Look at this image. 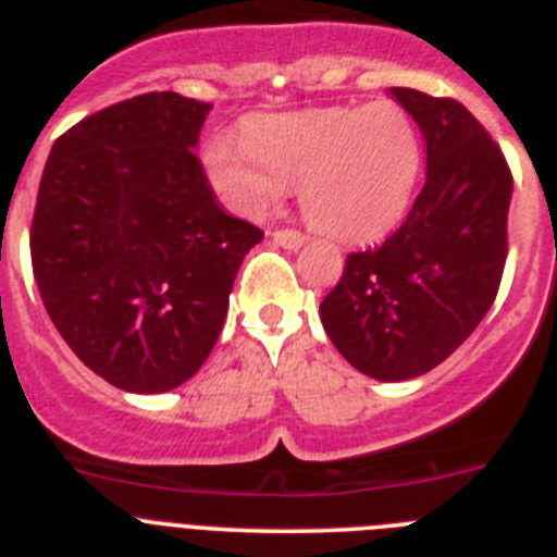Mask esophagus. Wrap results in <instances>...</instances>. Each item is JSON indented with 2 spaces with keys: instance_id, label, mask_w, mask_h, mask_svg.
<instances>
[{
  "instance_id": "1",
  "label": "esophagus",
  "mask_w": 557,
  "mask_h": 557,
  "mask_svg": "<svg viewBox=\"0 0 557 557\" xmlns=\"http://www.w3.org/2000/svg\"><path fill=\"white\" fill-rule=\"evenodd\" d=\"M270 236H273L275 245H282V248H287V250H298L304 243H307V236H304L301 231H293V228H278V231H273Z\"/></svg>"
}]
</instances>
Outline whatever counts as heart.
Returning a JSON list of instances; mask_svg holds the SVG:
<instances>
[{
	"instance_id": "obj_1",
	"label": "heart",
	"mask_w": 557,
	"mask_h": 557,
	"mask_svg": "<svg viewBox=\"0 0 557 557\" xmlns=\"http://www.w3.org/2000/svg\"><path fill=\"white\" fill-rule=\"evenodd\" d=\"M209 186L228 209L264 214L301 186L304 218L339 243H373L407 218L424 147L398 102L329 106L256 116L243 139L218 133L200 152Z\"/></svg>"
}]
</instances>
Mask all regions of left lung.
Masks as SVG:
<instances>
[{"label":"left lung","instance_id":"8db88e82","mask_svg":"<svg viewBox=\"0 0 557 557\" xmlns=\"http://www.w3.org/2000/svg\"><path fill=\"white\" fill-rule=\"evenodd\" d=\"M391 95L424 133L426 184L396 234L348 256L321 321L359 373L405 382L441 366L494 304L513 175L469 108L416 88Z\"/></svg>","mask_w":557,"mask_h":557}]
</instances>
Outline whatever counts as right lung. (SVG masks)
Here are the masks:
<instances>
[{
  "instance_id": "right-lung-1",
  "label": "right lung",
  "mask_w": 557,
  "mask_h": 557,
  "mask_svg": "<svg viewBox=\"0 0 557 557\" xmlns=\"http://www.w3.org/2000/svg\"><path fill=\"white\" fill-rule=\"evenodd\" d=\"M211 102L150 91L91 113L52 145L29 256L49 318L97 376L164 393L223 332L256 225L220 209L195 147Z\"/></svg>"
}]
</instances>
